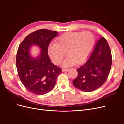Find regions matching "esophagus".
Here are the masks:
<instances>
[{"label":"esophagus","mask_w":124,"mask_h":124,"mask_svg":"<svg viewBox=\"0 0 124 124\" xmlns=\"http://www.w3.org/2000/svg\"><path fill=\"white\" fill-rule=\"evenodd\" d=\"M68 70H69L68 69H62V72H67V71H68Z\"/></svg>","instance_id":"obj_1"}]
</instances>
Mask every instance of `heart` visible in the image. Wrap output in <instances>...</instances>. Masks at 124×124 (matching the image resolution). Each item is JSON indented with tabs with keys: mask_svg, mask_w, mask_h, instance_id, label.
I'll list each match as a JSON object with an SVG mask.
<instances>
[{
	"mask_svg": "<svg viewBox=\"0 0 124 124\" xmlns=\"http://www.w3.org/2000/svg\"><path fill=\"white\" fill-rule=\"evenodd\" d=\"M94 42V35L89 31L66 32L57 39V43L48 45L47 53L51 61L58 65L66 52L68 56L63 61L62 66L68 67L85 61L91 53Z\"/></svg>",
	"mask_w": 124,
	"mask_h": 124,
	"instance_id": "obj_1",
	"label": "heart"
}]
</instances>
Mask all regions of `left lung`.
I'll use <instances>...</instances> for the list:
<instances>
[{"instance_id":"left-lung-1","label":"left lung","mask_w":124,"mask_h":124,"mask_svg":"<svg viewBox=\"0 0 124 124\" xmlns=\"http://www.w3.org/2000/svg\"><path fill=\"white\" fill-rule=\"evenodd\" d=\"M112 61L110 46L103 37L96 43L87 61L77 69L78 77L72 82L75 87L85 92L99 88L108 76Z\"/></svg>"}]
</instances>
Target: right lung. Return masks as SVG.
I'll return each instance as SVG.
<instances>
[{"instance_id":"add662e5","label":"right lung","mask_w":124,"mask_h":124,"mask_svg":"<svg viewBox=\"0 0 124 124\" xmlns=\"http://www.w3.org/2000/svg\"><path fill=\"white\" fill-rule=\"evenodd\" d=\"M58 32L41 29L30 33L18 46L16 66L20 80L28 91L37 95H42L51 91L62 69L54 65L47 53L51 40ZM36 44L41 49L38 58L32 59L29 54L30 47Z\"/></svg>"}]
</instances>
